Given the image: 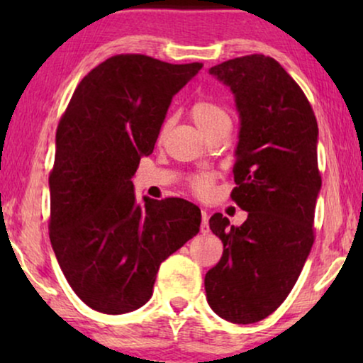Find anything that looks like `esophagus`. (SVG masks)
Masks as SVG:
<instances>
[{
    "label": "esophagus",
    "instance_id": "obj_1",
    "mask_svg": "<svg viewBox=\"0 0 363 363\" xmlns=\"http://www.w3.org/2000/svg\"><path fill=\"white\" fill-rule=\"evenodd\" d=\"M210 231V226H208V213L206 210H201V233L206 235Z\"/></svg>",
    "mask_w": 363,
    "mask_h": 363
}]
</instances>
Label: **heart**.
Instances as JSON below:
<instances>
[{"label":"heart","instance_id":"b5f03b06","mask_svg":"<svg viewBox=\"0 0 363 363\" xmlns=\"http://www.w3.org/2000/svg\"><path fill=\"white\" fill-rule=\"evenodd\" d=\"M190 113H191L193 122L196 123L198 128H200L203 133L210 130L211 127H215L216 123H220L223 121H230V116H228L225 108L211 101H205V99H200V101L193 104ZM167 127H168V122L163 123L162 132H165ZM215 180H216L215 172H200L190 178V188L195 195L205 196L210 193Z\"/></svg>","mask_w":363,"mask_h":363}]
</instances>
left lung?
Segmentation results:
<instances>
[{
  "instance_id": "left-lung-1",
  "label": "left lung",
  "mask_w": 363,
  "mask_h": 363,
  "mask_svg": "<svg viewBox=\"0 0 363 363\" xmlns=\"http://www.w3.org/2000/svg\"><path fill=\"white\" fill-rule=\"evenodd\" d=\"M210 72L231 87L240 111L231 200L247 220L236 228L221 213L210 218L223 256L205 276L206 299L221 319L252 324L286 301L314 245L319 128L306 94L276 59L250 54Z\"/></svg>"
}]
</instances>
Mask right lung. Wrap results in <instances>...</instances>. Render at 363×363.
I'll return each instance as SVG.
<instances>
[{"label": "right lung", "instance_id": "1", "mask_svg": "<svg viewBox=\"0 0 363 363\" xmlns=\"http://www.w3.org/2000/svg\"><path fill=\"white\" fill-rule=\"evenodd\" d=\"M201 67L117 54L79 82L59 121L49 238L69 286L94 311L142 307L162 262L200 231L198 206L182 198L138 206L130 178L173 96Z\"/></svg>", "mask_w": 363, "mask_h": 363}]
</instances>
